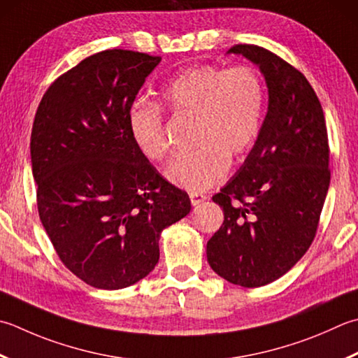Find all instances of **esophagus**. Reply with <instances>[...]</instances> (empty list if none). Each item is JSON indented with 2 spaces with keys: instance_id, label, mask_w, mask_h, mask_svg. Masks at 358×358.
I'll return each mask as SVG.
<instances>
[{
  "instance_id": "34e87169",
  "label": "esophagus",
  "mask_w": 358,
  "mask_h": 358,
  "mask_svg": "<svg viewBox=\"0 0 358 358\" xmlns=\"http://www.w3.org/2000/svg\"><path fill=\"white\" fill-rule=\"evenodd\" d=\"M189 199H191V203L192 206H197L200 205V203L205 201L208 197L205 194H199V192H191V195H189Z\"/></svg>"
}]
</instances>
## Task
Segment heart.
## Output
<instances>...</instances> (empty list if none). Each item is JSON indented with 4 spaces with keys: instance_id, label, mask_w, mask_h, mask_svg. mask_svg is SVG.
<instances>
[{
    "instance_id": "heart-1",
    "label": "heart",
    "mask_w": 358,
    "mask_h": 358,
    "mask_svg": "<svg viewBox=\"0 0 358 358\" xmlns=\"http://www.w3.org/2000/svg\"><path fill=\"white\" fill-rule=\"evenodd\" d=\"M159 105L173 116L192 117L195 149L166 169V177L186 191H205L225 178L228 159L236 161L253 143L261 124L264 90L250 66L219 69L194 66L161 88ZM133 144L152 163L167 155L163 119L153 107L136 105L129 115Z\"/></svg>"
}]
</instances>
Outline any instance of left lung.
<instances>
[{
	"label": "left lung",
	"instance_id": "1",
	"mask_svg": "<svg viewBox=\"0 0 358 358\" xmlns=\"http://www.w3.org/2000/svg\"><path fill=\"white\" fill-rule=\"evenodd\" d=\"M228 54L261 69L268 108L247 159L213 197L225 219L206 256L217 275L250 289L285 275L312 245L331 183L329 143L323 108L303 73L256 45Z\"/></svg>",
	"mask_w": 358,
	"mask_h": 358
}]
</instances>
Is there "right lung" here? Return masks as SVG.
<instances>
[{
	"label": "right lung",
	"instance_id": "1",
	"mask_svg": "<svg viewBox=\"0 0 358 358\" xmlns=\"http://www.w3.org/2000/svg\"><path fill=\"white\" fill-rule=\"evenodd\" d=\"M159 62L125 49L90 55L51 83L35 113L40 220L65 267L96 289L141 281L158 264L161 231L191 211L129 133L131 105Z\"/></svg>",
	"mask_w": 358,
	"mask_h": 358
}]
</instances>
